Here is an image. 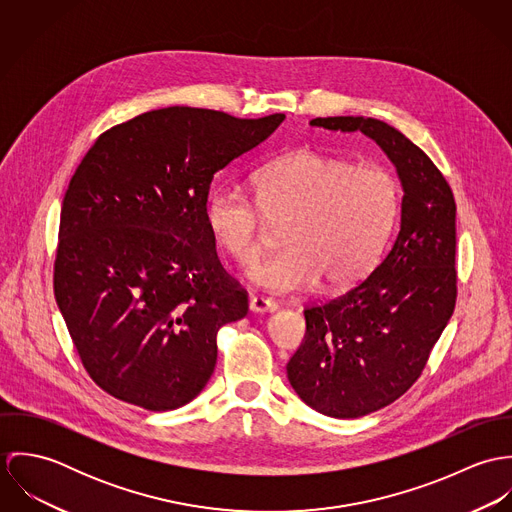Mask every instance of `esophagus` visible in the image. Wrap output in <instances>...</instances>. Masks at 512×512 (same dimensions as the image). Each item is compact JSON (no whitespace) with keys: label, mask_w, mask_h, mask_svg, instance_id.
<instances>
[{"label":"esophagus","mask_w":512,"mask_h":512,"mask_svg":"<svg viewBox=\"0 0 512 512\" xmlns=\"http://www.w3.org/2000/svg\"><path fill=\"white\" fill-rule=\"evenodd\" d=\"M278 309V303L272 299H266L262 295H252L250 297V311L252 313H272Z\"/></svg>","instance_id":"34e87169"}]
</instances>
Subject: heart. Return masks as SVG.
I'll return each mask as SVG.
<instances>
[{
    "instance_id": "obj_1",
    "label": "heart",
    "mask_w": 512,
    "mask_h": 512,
    "mask_svg": "<svg viewBox=\"0 0 512 512\" xmlns=\"http://www.w3.org/2000/svg\"><path fill=\"white\" fill-rule=\"evenodd\" d=\"M252 185L256 204L238 189H213L205 224L217 246L246 266L264 250V219L284 222V250L248 272L272 293L303 292L321 280L329 288L353 286L380 260L402 207L400 183L388 169L309 147L272 159Z\"/></svg>"
}]
</instances>
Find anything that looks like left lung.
<instances>
[{
  "label": "left lung",
  "mask_w": 512,
  "mask_h": 512,
  "mask_svg": "<svg viewBox=\"0 0 512 512\" xmlns=\"http://www.w3.org/2000/svg\"><path fill=\"white\" fill-rule=\"evenodd\" d=\"M315 128L363 132L402 183L398 236L349 292L305 315V341L288 363L295 394L331 418H361L400 398L422 374L457 297L455 199L434 161L386 122L315 118Z\"/></svg>",
  "instance_id": "left-lung-1"
}]
</instances>
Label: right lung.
<instances>
[{
	"instance_id": "1",
	"label": "right lung",
	"mask_w": 512,
	"mask_h": 512,
	"mask_svg": "<svg viewBox=\"0 0 512 512\" xmlns=\"http://www.w3.org/2000/svg\"><path fill=\"white\" fill-rule=\"evenodd\" d=\"M286 120L169 106L104 132L65 193L55 299L90 378L151 412L191 402L248 313L205 224L215 173Z\"/></svg>"
}]
</instances>
